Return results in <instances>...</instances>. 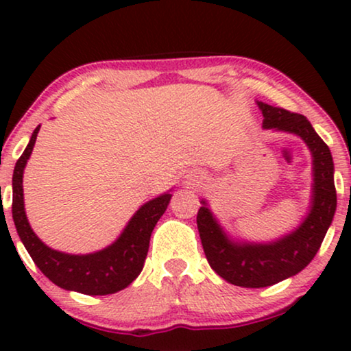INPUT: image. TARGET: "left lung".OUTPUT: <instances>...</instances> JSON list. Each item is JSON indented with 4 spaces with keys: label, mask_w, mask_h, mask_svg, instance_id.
<instances>
[{
    "label": "left lung",
    "mask_w": 351,
    "mask_h": 351,
    "mask_svg": "<svg viewBox=\"0 0 351 351\" xmlns=\"http://www.w3.org/2000/svg\"><path fill=\"white\" fill-rule=\"evenodd\" d=\"M263 114V129L299 136L313 156V195L310 213L294 232L271 243H237L227 237L203 199L196 223L206 258L225 281L241 287H267L304 270L318 252L332 223L337 195L334 161L326 145L304 114L257 102Z\"/></svg>",
    "instance_id": "obj_1"
}]
</instances>
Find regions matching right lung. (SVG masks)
Instances as JSON below:
<instances>
[{
    "label": "right lung",
    "mask_w": 351,
    "mask_h": 351,
    "mask_svg": "<svg viewBox=\"0 0 351 351\" xmlns=\"http://www.w3.org/2000/svg\"><path fill=\"white\" fill-rule=\"evenodd\" d=\"M38 126L14 167L12 219L23 246L46 278L62 289L86 295H107L124 289L142 271L153 228L171 201V193L153 198L142 206L119 238L108 247L93 254H65L46 246L33 232L23 208V169L35 147Z\"/></svg>",
    "instance_id": "add662e5"
}]
</instances>
